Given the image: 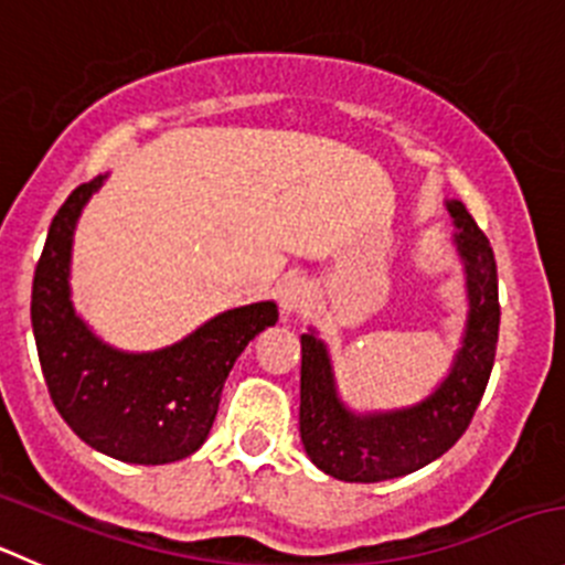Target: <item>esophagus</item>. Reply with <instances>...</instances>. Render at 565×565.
Here are the masks:
<instances>
[{
	"label": "esophagus",
	"instance_id": "obj_1",
	"mask_svg": "<svg viewBox=\"0 0 565 565\" xmlns=\"http://www.w3.org/2000/svg\"><path fill=\"white\" fill-rule=\"evenodd\" d=\"M277 299H279V310H282L286 316L302 313L310 302L308 279H302V277L282 279V286H279V291H277Z\"/></svg>",
	"mask_w": 565,
	"mask_h": 565
}]
</instances>
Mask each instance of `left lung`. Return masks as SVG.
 Segmentation results:
<instances>
[{
  "label": "left lung",
  "mask_w": 565,
  "mask_h": 565,
  "mask_svg": "<svg viewBox=\"0 0 565 565\" xmlns=\"http://www.w3.org/2000/svg\"><path fill=\"white\" fill-rule=\"evenodd\" d=\"M458 224L460 257L469 282V324L449 377L416 407L354 416L341 405L324 343L302 335L299 433L308 458L324 475L347 482H380L411 475L452 449L486 394L499 341V279L486 233L463 202H447Z\"/></svg>",
  "instance_id": "obj_1"
}]
</instances>
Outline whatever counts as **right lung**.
Returning a JSON list of instances; mask_svg holds the SVG:
<instances>
[{"mask_svg": "<svg viewBox=\"0 0 565 565\" xmlns=\"http://www.w3.org/2000/svg\"><path fill=\"white\" fill-rule=\"evenodd\" d=\"M99 185L96 177L68 193L38 257L30 305L38 360L57 413L88 447L125 463H174L205 444L230 369L277 321V305L227 310L160 352L105 347L68 299L74 224Z\"/></svg>", "mask_w": 565, "mask_h": 565, "instance_id": "1", "label": "right lung"}]
</instances>
